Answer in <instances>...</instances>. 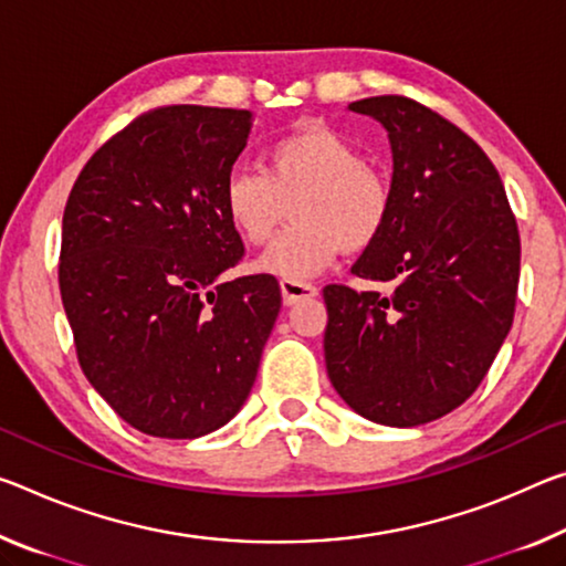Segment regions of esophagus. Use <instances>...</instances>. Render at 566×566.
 I'll list each match as a JSON object with an SVG mask.
<instances>
[{"label": "esophagus", "instance_id": "obj_1", "mask_svg": "<svg viewBox=\"0 0 566 566\" xmlns=\"http://www.w3.org/2000/svg\"><path fill=\"white\" fill-rule=\"evenodd\" d=\"M280 290H282V300H284L286 307H292V304H297V302H302V300L317 297V286L310 284V282L282 280V282H280Z\"/></svg>", "mask_w": 566, "mask_h": 566}]
</instances>
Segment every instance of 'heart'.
Wrapping results in <instances>:
<instances>
[{
    "label": "heart",
    "mask_w": 566,
    "mask_h": 566,
    "mask_svg": "<svg viewBox=\"0 0 566 566\" xmlns=\"http://www.w3.org/2000/svg\"><path fill=\"white\" fill-rule=\"evenodd\" d=\"M390 178L363 150L325 125H307L266 148L264 170L234 168L221 186L229 227L251 247L294 223L266 249L259 269L284 280H310L343 249L365 251L392 217Z\"/></svg>",
    "instance_id": "heart-1"
}]
</instances>
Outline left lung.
Here are the masks:
<instances>
[{"mask_svg":"<svg viewBox=\"0 0 566 566\" xmlns=\"http://www.w3.org/2000/svg\"><path fill=\"white\" fill-rule=\"evenodd\" d=\"M392 146V217L353 272L382 290L325 286V363L349 408L423 426L473 396L514 322L516 217L479 143L406 95L349 103Z\"/></svg>","mask_w":566,"mask_h":566,"instance_id":"8db88e82","label":"left lung"}]
</instances>
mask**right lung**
<instances>
[{"label":"right lung","mask_w":566,"mask_h":566,"mask_svg":"<svg viewBox=\"0 0 566 566\" xmlns=\"http://www.w3.org/2000/svg\"><path fill=\"white\" fill-rule=\"evenodd\" d=\"M249 128L234 107H154L95 150L67 196L57 276L77 360L140 433L229 423L280 315L272 274L223 280L244 244L221 186Z\"/></svg>","instance_id":"obj_1"}]
</instances>
